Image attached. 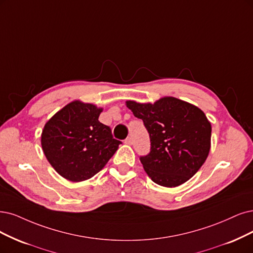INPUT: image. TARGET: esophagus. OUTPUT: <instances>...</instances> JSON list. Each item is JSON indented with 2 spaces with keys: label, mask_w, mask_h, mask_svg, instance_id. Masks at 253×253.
Masks as SVG:
<instances>
[{
  "label": "esophagus",
  "mask_w": 253,
  "mask_h": 253,
  "mask_svg": "<svg viewBox=\"0 0 253 253\" xmlns=\"http://www.w3.org/2000/svg\"><path fill=\"white\" fill-rule=\"evenodd\" d=\"M125 144H127V145H132V138L130 137V136H128V137L125 139Z\"/></svg>",
  "instance_id": "1"
}]
</instances>
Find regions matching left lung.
<instances>
[{"mask_svg":"<svg viewBox=\"0 0 253 253\" xmlns=\"http://www.w3.org/2000/svg\"><path fill=\"white\" fill-rule=\"evenodd\" d=\"M126 106L143 120L150 136L151 151L139 160L152 181L175 188L192 178L211 150V125L204 112L174 97L154 103L128 100Z\"/></svg>","mask_w":253,"mask_h":253,"instance_id":"obj_1","label":"left lung"}]
</instances>
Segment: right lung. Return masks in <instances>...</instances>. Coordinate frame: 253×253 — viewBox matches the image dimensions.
Listing matches in <instances>:
<instances>
[{
  "label": "right lung",
  "mask_w": 253,
  "mask_h": 253,
  "mask_svg": "<svg viewBox=\"0 0 253 253\" xmlns=\"http://www.w3.org/2000/svg\"><path fill=\"white\" fill-rule=\"evenodd\" d=\"M103 111L91 103L75 100L44 124L42 148L46 160L63 178L87 180L105 167L121 144L108 126L100 123Z\"/></svg>",
  "instance_id": "right-lung-1"
}]
</instances>
